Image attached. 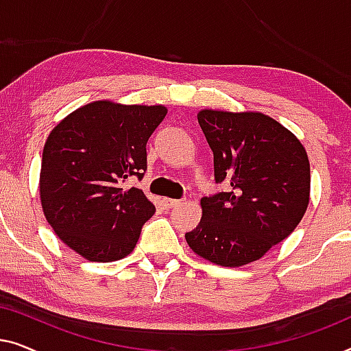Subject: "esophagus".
Masks as SVG:
<instances>
[{"label":"esophagus","instance_id":"obj_1","mask_svg":"<svg viewBox=\"0 0 351 351\" xmlns=\"http://www.w3.org/2000/svg\"><path fill=\"white\" fill-rule=\"evenodd\" d=\"M162 203H165V206L167 209H172L176 208V206L182 204V199H172V198H162Z\"/></svg>","mask_w":351,"mask_h":351}]
</instances>
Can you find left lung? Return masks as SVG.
Segmentation results:
<instances>
[{
    "mask_svg": "<svg viewBox=\"0 0 351 351\" xmlns=\"http://www.w3.org/2000/svg\"><path fill=\"white\" fill-rule=\"evenodd\" d=\"M198 123L214 153L215 184L201 198L199 223L185 233L195 254L222 267L265 256L294 232L310 201V162L289 129L258 112L201 110Z\"/></svg>",
    "mask_w": 351,
    "mask_h": 351,
    "instance_id": "obj_1",
    "label": "left lung"
}]
</instances>
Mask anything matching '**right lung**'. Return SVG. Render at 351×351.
Returning a JSON list of instances; mask_svg holds the SVG:
<instances>
[{
  "label": "right lung",
  "mask_w": 351,
  "mask_h": 351,
  "mask_svg": "<svg viewBox=\"0 0 351 351\" xmlns=\"http://www.w3.org/2000/svg\"><path fill=\"white\" fill-rule=\"evenodd\" d=\"M162 105H83L45 143L40 198L57 237L90 262H113L136 247L155 206L141 189H123L147 171V142L165 119Z\"/></svg>",
  "instance_id": "1"
}]
</instances>
